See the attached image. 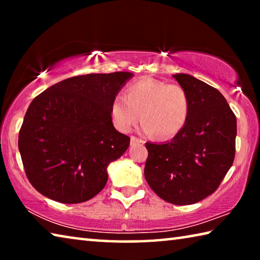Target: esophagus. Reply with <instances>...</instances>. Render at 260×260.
Instances as JSON below:
<instances>
[{
	"label": "esophagus",
	"instance_id": "1",
	"mask_svg": "<svg viewBox=\"0 0 260 260\" xmlns=\"http://www.w3.org/2000/svg\"><path fill=\"white\" fill-rule=\"evenodd\" d=\"M136 143H144L143 140H141L139 138H136V136H131V144H136Z\"/></svg>",
	"mask_w": 260,
	"mask_h": 260
}]
</instances>
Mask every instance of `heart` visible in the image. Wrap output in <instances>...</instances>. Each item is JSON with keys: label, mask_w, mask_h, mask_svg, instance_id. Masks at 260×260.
Listing matches in <instances>:
<instances>
[{"label": "heart", "mask_w": 260, "mask_h": 260, "mask_svg": "<svg viewBox=\"0 0 260 260\" xmlns=\"http://www.w3.org/2000/svg\"><path fill=\"white\" fill-rule=\"evenodd\" d=\"M190 99L182 86L143 78L126 87L125 96L118 95L110 105L114 126L121 132L132 129L140 118L146 133L171 139L186 125Z\"/></svg>", "instance_id": "obj_1"}]
</instances>
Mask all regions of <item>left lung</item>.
<instances>
[{"label":"left lung","mask_w":260,"mask_h":260,"mask_svg":"<svg viewBox=\"0 0 260 260\" xmlns=\"http://www.w3.org/2000/svg\"><path fill=\"white\" fill-rule=\"evenodd\" d=\"M173 77L190 99L188 120L169 142L146 143L144 177L161 200L188 205L217 190L233 165L236 117L214 87L189 74Z\"/></svg>","instance_id":"8db88e82"}]
</instances>
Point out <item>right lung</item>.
Here are the masks:
<instances>
[{"mask_svg": "<svg viewBox=\"0 0 260 260\" xmlns=\"http://www.w3.org/2000/svg\"><path fill=\"white\" fill-rule=\"evenodd\" d=\"M132 77L131 72L72 77L32 101L18 148L26 177L43 196L77 204L104 188L108 165L129 146V136L114 128L110 105Z\"/></svg>", "mask_w": 260, "mask_h": 260, "instance_id": "1", "label": "right lung"}]
</instances>
